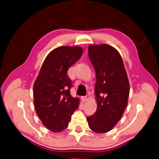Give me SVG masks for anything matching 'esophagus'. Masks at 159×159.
Wrapping results in <instances>:
<instances>
[{
    "label": "esophagus",
    "mask_w": 159,
    "mask_h": 159,
    "mask_svg": "<svg viewBox=\"0 0 159 159\" xmlns=\"http://www.w3.org/2000/svg\"><path fill=\"white\" fill-rule=\"evenodd\" d=\"M89 98H90V95H84V96H82V100L83 101H88V100L89 99Z\"/></svg>",
    "instance_id": "34e87169"
}]
</instances>
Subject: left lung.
I'll return each instance as SVG.
<instances>
[{"label":"left lung","mask_w":159,"mask_h":159,"mask_svg":"<svg viewBox=\"0 0 159 159\" xmlns=\"http://www.w3.org/2000/svg\"><path fill=\"white\" fill-rule=\"evenodd\" d=\"M88 56L96 75L97 110L87 119L91 130L106 133L114 127L125 112L129 94V80L122 58L114 47L90 45Z\"/></svg>","instance_id":"left-lung-1"}]
</instances>
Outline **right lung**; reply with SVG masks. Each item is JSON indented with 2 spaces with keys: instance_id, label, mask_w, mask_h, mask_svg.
Wrapping results in <instances>:
<instances>
[{
  "instance_id": "right-lung-1",
  "label": "right lung",
  "mask_w": 159,
  "mask_h": 159,
  "mask_svg": "<svg viewBox=\"0 0 159 159\" xmlns=\"http://www.w3.org/2000/svg\"><path fill=\"white\" fill-rule=\"evenodd\" d=\"M79 46H61L46 56L33 86L34 106L43 125L53 132L67 128L80 100L71 95L67 71L82 55Z\"/></svg>"
}]
</instances>
